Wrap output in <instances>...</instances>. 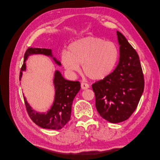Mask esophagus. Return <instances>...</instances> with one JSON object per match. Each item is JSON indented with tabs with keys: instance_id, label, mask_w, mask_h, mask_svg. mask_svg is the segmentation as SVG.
I'll list each match as a JSON object with an SVG mask.
<instances>
[{
	"instance_id": "obj_1",
	"label": "esophagus",
	"mask_w": 160,
	"mask_h": 160,
	"mask_svg": "<svg viewBox=\"0 0 160 160\" xmlns=\"http://www.w3.org/2000/svg\"><path fill=\"white\" fill-rule=\"evenodd\" d=\"M81 86L82 89H88L89 88V84L86 83H83H83H81Z\"/></svg>"
}]
</instances>
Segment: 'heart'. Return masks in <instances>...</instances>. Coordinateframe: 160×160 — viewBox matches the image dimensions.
Wrapping results in <instances>:
<instances>
[{
  "label": "heart",
  "instance_id": "b5f03b06",
  "mask_svg": "<svg viewBox=\"0 0 160 160\" xmlns=\"http://www.w3.org/2000/svg\"><path fill=\"white\" fill-rule=\"evenodd\" d=\"M119 57L117 45L97 37H87L71 42L68 52L62 51L61 61L65 69L74 73L80 71L93 80L108 77L114 69Z\"/></svg>",
  "mask_w": 160,
  "mask_h": 160
}]
</instances>
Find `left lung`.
Listing matches in <instances>:
<instances>
[{
	"mask_svg": "<svg viewBox=\"0 0 160 160\" xmlns=\"http://www.w3.org/2000/svg\"><path fill=\"white\" fill-rule=\"evenodd\" d=\"M119 61L115 69L103 79L92 85L95 107L109 122L127 120L139 103L144 89V78L139 58L122 33L117 31Z\"/></svg>",
	"mask_w": 160,
	"mask_h": 160,
	"instance_id": "8db88e82",
	"label": "left lung"
}]
</instances>
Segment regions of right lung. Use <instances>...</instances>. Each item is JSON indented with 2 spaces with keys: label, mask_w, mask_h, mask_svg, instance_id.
I'll return each mask as SVG.
<instances>
[{
  "label": "right lung",
  "mask_w": 160,
  "mask_h": 160,
  "mask_svg": "<svg viewBox=\"0 0 160 160\" xmlns=\"http://www.w3.org/2000/svg\"><path fill=\"white\" fill-rule=\"evenodd\" d=\"M41 54L52 57L55 63L61 66V62L53 57L51 49L40 48H28L24 56V61L21 69L19 80H21L22 72L26 70L25 61L31 55ZM53 83L55 85V100L51 109L47 113H38L34 111L24 97L27 111L32 122L38 126L49 129H60L65 126L71 118V108L75 97L81 89L79 81H68L64 79L60 71H55Z\"/></svg>",
  "instance_id": "right-lung-1"
}]
</instances>
